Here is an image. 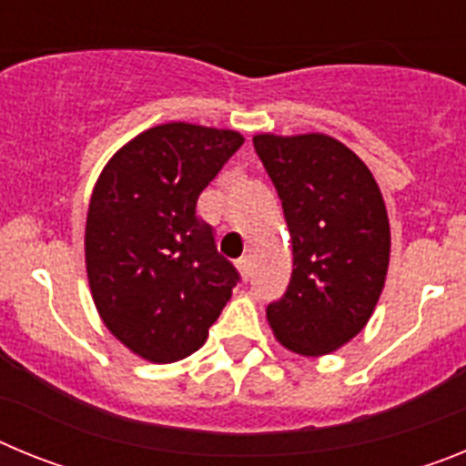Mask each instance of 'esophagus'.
I'll return each mask as SVG.
<instances>
[{"instance_id": "1", "label": "esophagus", "mask_w": 466, "mask_h": 466, "mask_svg": "<svg viewBox=\"0 0 466 466\" xmlns=\"http://www.w3.org/2000/svg\"><path fill=\"white\" fill-rule=\"evenodd\" d=\"M238 270H240L242 279H249V268H252V261H249V257H240L238 258Z\"/></svg>"}]
</instances>
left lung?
Listing matches in <instances>:
<instances>
[{
	"mask_svg": "<svg viewBox=\"0 0 466 466\" xmlns=\"http://www.w3.org/2000/svg\"><path fill=\"white\" fill-rule=\"evenodd\" d=\"M254 149L282 200L294 254L289 287L266 317L291 352L329 355L366 327L385 287V200L364 160L329 135L266 133Z\"/></svg>",
	"mask_w": 466,
	"mask_h": 466,
	"instance_id": "left-lung-1",
	"label": "left lung"
}]
</instances>
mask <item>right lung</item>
Wrapping results in <instances>:
<instances>
[{"mask_svg": "<svg viewBox=\"0 0 466 466\" xmlns=\"http://www.w3.org/2000/svg\"><path fill=\"white\" fill-rule=\"evenodd\" d=\"M242 142L236 130L193 123L149 127L114 154L93 188L86 270L95 308L154 364L193 355L240 279L196 203Z\"/></svg>", "mask_w": 466, "mask_h": 466, "instance_id": "add662e5", "label": "right lung"}]
</instances>
